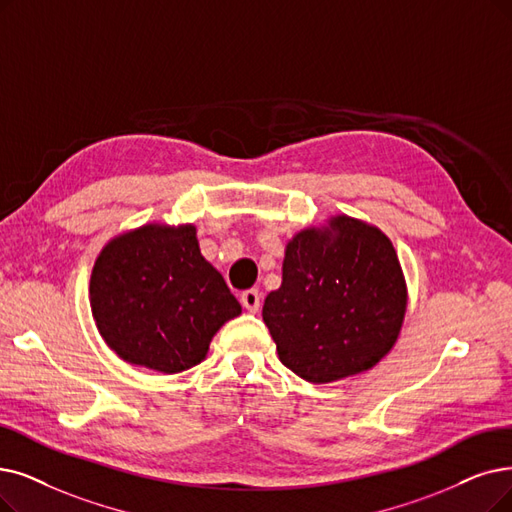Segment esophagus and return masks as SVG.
Returning a JSON list of instances; mask_svg holds the SVG:
<instances>
[{
    "label": "esophagus",
    "instance_id": "esophagus-1",
    "mask_svg": "<svg viewBox=\"0 0 512 512\" xmlns=\"http://www.w3.org/2000/svg\"><path fill=\"white\" fill-rule=\"evenodd\" d=\"M260 302H262V296H260V292H258V290H245V292L241 294V304H243V309H245V311L258 313V309H260Z\"/></svg>",
    "mask_w": 512,
    "mask_h": 512
}]
</instances>
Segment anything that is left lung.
Instances as JSON below:
<instances>
[{"label": "left lung", "instance_id": "left-lung-1", "mask_svg": "<svg viewBox=\"0 0 512 512\" xmlns=\"http://www.w3.org/2000/svg\"><path fill=\"white\" fill-rule=\"evenodd\" d=\"M281 288L262 319L285 367L313 384L349 378L391 353L407 311L397 252L374 224L332 216L285 245Z\"/></svg>", "mask_w": 512, "mask_h": 512}]
</instances>
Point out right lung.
Wrapping results in <instances>:
<instances>
[{
  "label": "right lung",
  "instance_id": "1",
  "mask_svg": "<svg viewBox=\"0 0 512 512\" xmlns=\"http://www.w3.org/2000/svg\"><path fill=\"white\" fill-rule=\"evenodd\" d=\"M100 336L132 365L178 374L201 363L220 327L241 313L201 256L193 224H142L100 250L90 277Z\"/></svg>",
  "mask_w": 512,
  "mask_h": 512
}]
</instances>
